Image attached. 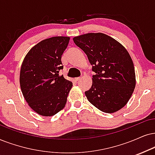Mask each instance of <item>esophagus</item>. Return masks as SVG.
Wrapping results in <instances>:
<instances>
[{
    "instance_id": "1",
    "label": "esophagus",
    "mask_w": 155,
    "mask_h": 155,
    "mask_svg": "<svg viewBox=\"0 0 155 155\" xmlns=\"http://www.w3.org/2000/svg\"><path fill=\"white\" fill-rule=\"evenodd\" d=\"M80 79H81V77H77V78H75V79H74V80H75L76 81H79Z\"/></svg>"
}]
</instances>
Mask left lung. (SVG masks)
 I'll return each mask as SVG.
<instances>
[{
    "label": "left lung",
    "mask_w": 155,
    "mask_h": 155,
    "mask_svg": "<svg viewBox=\"0 0 155 155\" xmlns=\"http://www.w3.org/2000/svg\"><path fill=\"white\" fill-rule=\"evenodd\" d=\"M87 54L96 75L85 95L91 104L105 113L124 107L136 86L134 64L120 43L102 33H89L73 38Z\"/></svg>",
    "instance_id": "8db88e82"
}]
</instances>
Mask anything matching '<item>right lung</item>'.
Returning <instances> with one entry per match:
<instances>
[{
  "instance_id": "1",
  "label": "right lung",
  "mask_w": 155,
  "mask_h": 155,
  "mask_svg": "<svg viewBox=\"0 0 155 155\" xmlns=\"http://www.w3.org/2000/svg\"><path fill=\"white\" fill-rule=\"evenodd\" d=\"M70 38L54 36L38 43L21 64L20 86L25 100L38 114L51 117L65 107L73 83L59 75L61 56Z\"/></svg>"
}]
</instances>
